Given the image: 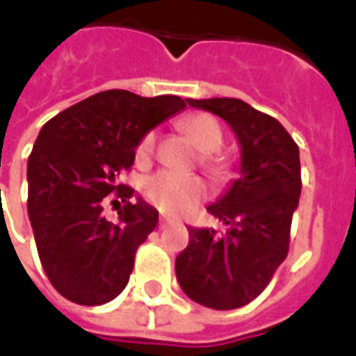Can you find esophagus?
<instances>
[{
  "label": "esophagus",
  "instance_id": "1",
  "mask_svg": "<svg viewBox=\"0 0 356 356\" xmlns=\"http://www.w3.org/2000/svg\"><path fill=\"white\" fill-rule=\"evenodd\" d=\"M165 227H168V219H163V217H160V221H158V229H160V231H163Z\"/></svg>",
  "mask_w": 356,
  "mask_h": 356
}]
</instances>
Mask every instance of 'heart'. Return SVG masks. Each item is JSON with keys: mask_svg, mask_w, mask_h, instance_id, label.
<instances>
[{"mask_svg": "<svg viewBox=\"0 0 356 356\" xmlns=\"http://www.w3.org/2000/svg\"><path fill=\"white\" fill-rule=\"evenodd\" d=\"M183 131L191 137L202 152L200 165L216 183H223L231 177V163L227 158L217 154L223 145L221 125L208 114H194L183 122ZM154 150V133H147L137 145V160L147 162ZM143 194L148 204H152L168 216H185L193 211L206 198V185L202 179L193 175H179L171 171H160L148 177L143 185Z\"/></svg>", "mask_w": 356, "mask_h": 356, "instance_id": "1", "label": "heart"}]
</instances>
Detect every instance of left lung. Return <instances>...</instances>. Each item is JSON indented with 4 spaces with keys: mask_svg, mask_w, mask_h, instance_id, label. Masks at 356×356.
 <instances>
[{
    "mask_svg": "<svg viewBox=\"0 0 356 356\" xmlns=\"http://www.w3.org/2000/svg\"><path fill=\"white\" fill-rule=\"evenodd\" d=\"M223 118L242 148L240 177L208 206L223 232L188 227V246L175 275L188 298L229 311L261 293L290 250V227L301 194L299 148L282 124L240 99H186Z\"/></svg>",
    "mask_w": 356,
    "mask_h": 356,
    "instance_id": "obj_1",
    "label": "left lung"
}]
</instances>
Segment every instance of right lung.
<instances>
[{
  "instance_id": "right-lung-1",
  "label": "right lung",
  "mask_w": 356,
  "mask_h": 356,
  "mask_svg": "<svg viewBox=\"0 0 356 356\" xmlns=\"http://www.w3.org/2000/svg\"><path fill=\"white\" fill-rule=\"evenodd\" d=\"M185 101L108 89L63 110L43 125L28 158V217L38 255L55 290L78 305H102L122 293L137 248L158 225L147 202L118 177L135 148ZM124 206L118 223L102 216L106 196Z\"/></svg>"
}]
</instances>
